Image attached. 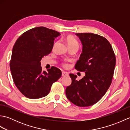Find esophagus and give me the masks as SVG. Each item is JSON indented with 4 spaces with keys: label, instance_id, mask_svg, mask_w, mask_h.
<instances>
[{
    "label": "esophagus",
    "instance_id": "obj_1",
    "mask_svg": "<svg viewBox=\"0 0 130 130\" xmlns=\"http://www.w3.org/2000/svg\"><path fill=\"white\" fill-rule=\"evenodd\" d=\"M69 75V73L68 72H65V71H62V76H67Z\"/></svg>",
    "mask_w": 130,
    "mask_h": 130
}]
</instances>
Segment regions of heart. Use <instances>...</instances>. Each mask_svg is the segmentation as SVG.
<instances>
[{"instance_id":"1","label":"heart","mask_w":130,"mask_h":130,"mask_svg":"<svg viewBox=\"0 0 130 130\" xmlns=\"http://www.w3.org/2000/svg\"><path fill=\"white\" fill-rule=\"evenodd\" d=\"M65 40L67 41V43L68 44V46L69 47H71V46H74V47H76L78 48L79 47V43L77 40L74 38L73 36L71 35H68L67 36V37L65 38ZM57 44V43H55L54 45V48L56 46V45ZM63 66L64 67H67V64L66 63H64L63 64Z\"/></svg>"}]
</instances>
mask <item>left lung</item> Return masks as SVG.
Instances as JSON below:
<instances>
[{
    "label": "left lung",
    "instance_id": "1",
    "mask_svg": "<svg viewBox=\"0 0 130 130\" xmlns=\"http://www.w3.org/2000/svg\"><path fill=\"white\" fill-rule=\"evenodd\" d=\"M83 47L75 69L85 72L79 81L70 74L71 84L66 88L67 98L76 106L88 107L98 102L111 85L116 65L112 47L106 38L92 33L76 34Z\"/></svg>",
    "mask_w": 130,
    "mask_h": 130
}]
</instances>
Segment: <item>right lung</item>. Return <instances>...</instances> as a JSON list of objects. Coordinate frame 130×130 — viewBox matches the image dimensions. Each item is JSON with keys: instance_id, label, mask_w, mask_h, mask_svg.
Here are the masks:
<instances>
[{"instance_id": "1", "label": "right lung", "mask_w": 130, "mask_h": 130, "mask_svg": "<svg viewBox=\"0 0 130 130\" xmlns=\"http://www.w3.org/2000/svg\"><path fill=\"white\" fill-rule=\"evenodd\" d=\"M60 35L55 30L38 27L24 32L15 42L10 61L11 74L15 86L26 97L46 96L61 76V70L54 67L42 71L40 62L51 52L55 38Z\"/></svg>"}]
</instances>
